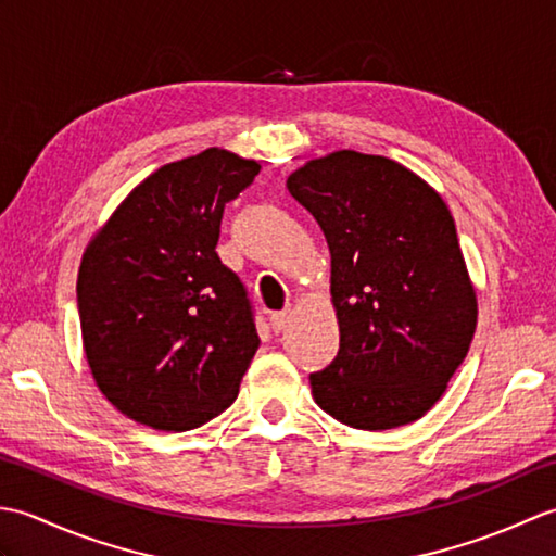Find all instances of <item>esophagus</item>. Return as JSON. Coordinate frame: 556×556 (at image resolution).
<instances>
[{
    "instance_id": "1",
    "label": "esophagus",
    "mask_w": 556,
    "mask_h": 556,
    "mask_svg": "<svg viewBox=\"0 0 556 556\" xmlns=\"http://www.w3.org/2000/svg\"><path fill=\"white\" fill-rule=\"evenodd\" d=\"M269 325H271V329H275V332H281V329L289 325V313H275L269 317Z\"/></svg>"
}]
</instances>
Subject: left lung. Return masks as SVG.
<instances>
[{"label":"left lung","instance_id":"obj_1","mask_svg":"<svg viewBox=\"0 0 556 556\" xmlns=\"http://www.w3.org/2000/svg\"><path fill=\"white\" fill-rule=\"evenodd\" d=\"M332 255L339 353L311 375L315 404L356 430L422 418L478 325V296L442 195L382 155L334 150L287 179Z\"/></svg>","mask_w":556,"mask_h":556}]
</instances>
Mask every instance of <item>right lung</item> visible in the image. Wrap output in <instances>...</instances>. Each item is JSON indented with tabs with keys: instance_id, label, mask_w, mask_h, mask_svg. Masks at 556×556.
<instances>
[{
	"instance_id": "right-lung-1",
	"label": "right lung",
	"mask_w": 556,
	"mask_h": 556,
	"mask_svg": "<svg viewBox=\"0 0 556 556\" xmlns=\"http://www.w3.org/2000/svg\"><path fill=\"white\" fill-rule=\"evenodd\" d=\"M257 172L255 160L222 148L164 164L86 245L76 285L83 351L126 418L184 432L239 396L260 337L215 245L224 205Z\"/></svg>"
}]
</instances>
